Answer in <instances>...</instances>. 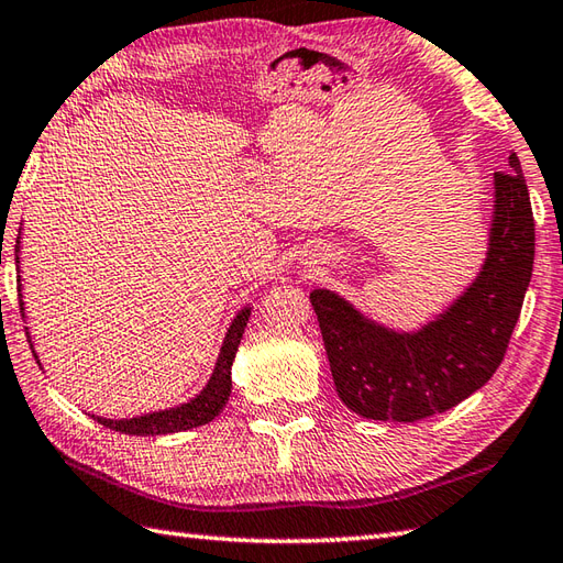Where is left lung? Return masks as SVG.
Wrapping results in <instances>:
<instances>
[{
  "mask_svg": "<svg viewBox=\"0 0 563 563\" xmlns=\"http://www.w3.org/2000/svg\"><path fill=\"white\" fill-rule=\"evenodd\" d=\"M494 174V214L482 271L426 324H379L333 290L309 300L324 336L333 385L351 411L413 423L482 389L504 361L534 263V218L516 152Z\"/></svg>",
  "mask_w": 563,
  "mask_h": 563,
  "instance_id": "obj_1",
  "label": "left lung"
}]
</instances>
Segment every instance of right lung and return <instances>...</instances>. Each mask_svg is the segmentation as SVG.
<instances>
[{"label":"right lung","mask_w":563,"mask_h":563,"mask_svg":"<svg viewBox=\"0 0 563 563\" xmlns=\"http://www.w3.org/2000/svg\"><path fill=\"white\" fill-rule=\"evenodd\" d=\"M19 251H21V230L16 236V266H19ZM23 305L26 302H23L21 275H19V307H21V317L26 319V307ZM249 317H251V305L239 309L236 317L232 319L230 329H227V333H224L218 363H214V367H212L208 385L202 387L194 399H188L178 406H169V409L150 411L142 416H133V418H103V416H93V413H91V418L93 421H99L101 426L118 430V433H125V435H169V433H181V430H190V428L210 423L212 418L224 409V404L230 401L232 363H234L239 343H242ZM29 343H31L35 361H38V353H35V349H33L31 333H29ZM38 365H41V361H38Z\"/></svg>","instance_id":"1"}]
</instances>
